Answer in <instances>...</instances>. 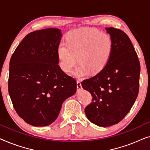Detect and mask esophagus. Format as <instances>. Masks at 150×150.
Here are the masks:
<instances>
[{"label":"esophagus","mask_w":150,"mask_h":150,"mask_svg":"<svg viewBox=\"0 0 150 150\" xmlns=\"http://www.w3.org/2000/svg\"><path fill=\"white\" fill-rule=\"evenodd\" d=\"M76 85H77V91H79L82 89V85L80 81H77L76 82Z\"/></svg>","instance_id":"34e87169"}]
</instances>
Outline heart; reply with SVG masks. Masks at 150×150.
<instances>
[{
	"instance_id": "heart-1",
	"label": "heart",
	"mask_w": 150,
	"mask_h": 150,
	"mask_svg": "<svg viewBox=\"0 0 150 150\" xmlns=\"http://www.w3.org/2000/svg\"><path fill=\"white\" fill-rule=\"evenodd\" d=\"M112 51L110 37L96 28H81L71 30L57 48L59 64L65 72H69L80 62L72 74L83 77L89 72L101 71L109 62Z\"/></svg>"
}]
</instances>
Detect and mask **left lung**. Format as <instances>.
I'll list each match as a JSON object with an SVG mask.
<instances>
[{
    "label": "left lung",
    "instance_id": "left-lung-1",
    "mask_svg": "<svg viewBox=\"0 0 150 150\" xmlns=\"http://www.w3.org/2000/svg\"><path fill=\"white\" fill-rule=\"evenodd\" d=\"M112 42L111 58L94 76L81 82L92 102L85 108L90 122L102 127L118 124L128 113L139 93L140 62L126 33L106 28Z\"/></svg>",
    "mask_w": 150,
    "mask_h": 150
}]
</instances>
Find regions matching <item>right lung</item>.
<instances>
[{"mask_svg":"<svg viewBox=\"0 0 150 150\" xmlns=\"http://www.w3.org/2000/svg\"><path fill=\"white\" fill-rule=\"evenodd\" d=\"M61 30L49 28L24 37L9 62L8 90L14 109L34 126L54 122L63 102L76 91V81L58 65Z\"/></svg>","mask_w":150,"mask_h":150,"instance_id":"1","label":"right lung"}]
</instances>
